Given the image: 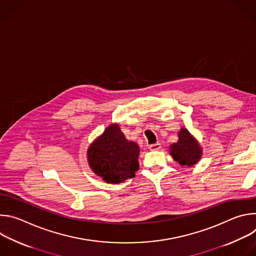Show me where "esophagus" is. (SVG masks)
<instances>
[{"label":"esophagus","mask_w":256,"mask_h":256,"mask_svg":"<svg viewBox=\"0 0 256 256\" xmlns=\"http://www.w3.org/2000/svg\"><path fill=\"white\" fill-rule=\"evenodd\" d=\"M149 149H150L151 151H157V150H160V149H161V144H160V142H156V144H149Z\"/></svg>","instance_id":"obj_1"}]
</instances>
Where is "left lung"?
I'll return each mask as SVG.
<instances>
[{"label":"left lung","mask_w":256,"mask_h":256,"mask_svg":"<svg viewBox=\"0 0 256 256\" xmlns=\"http://www.w3.org/2000/svg\"><path fill=\"white\" fill-rule=\"evenodd\" d=\"M178 136L179 140L170 147V154L173 159L181 166L196 164L202 156V149L198 144L186 128H181Z\"/></svg>","instance_id":"1"}]
</instances>
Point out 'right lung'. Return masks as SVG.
<instances>
[{
  "label": "right lung",
  "instance_id": "right-lung-1",
  "mask_svg": "<svg viewBox=\"0 0 256 256\" xmlns=\"http://www.w3.org/2000/svg\"><path fill=\"white\" fill-rule=\"evenodd\" d=\"M138 146L128 140L118 124H112L90 146L88 161L103 180L120 184L138 170Z\"/></svg>",
  "mask_w": 256,
  "mask_h": 256
}]
</instances>
